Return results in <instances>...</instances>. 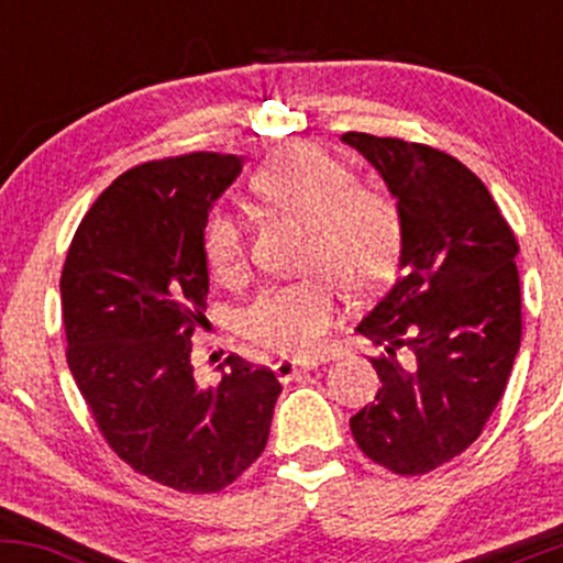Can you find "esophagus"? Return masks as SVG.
Instances as JSON below:
<instances>
[{"label": "esophagus", "instance_id": "34e87169", "mask_svg": "<svg viewBox=\"0 0 563 563\" xmlns=\"http://www.w3.org/2000/svg\"><path fill=\"white\" fill-rule=\"evenodd\" d=\"M314 365H318L314 360H312V363H307V360H280V363L275 365V373H277V378H280V380H290V378L301 376V373L312 371Z\"/></svg>", "mask_w": 563, "mask_h": 563}]
</instances>
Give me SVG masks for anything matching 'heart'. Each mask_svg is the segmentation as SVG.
Wrapping results in <instances>:
<instances>
[{
    "mask_svg": "<svg viewBox=\"0 0 563 563\" xmlns=\"http://www.w3.org/2000/svg\"><path fill=\"white\" fill-rule=\"evenodd\" d=\"M251 190L269 209L307 222L303 269L314 275L256 294L243 312V333L286 357L318 354L339 314L333 280L349 294H373L394 275L402 251L397 200L376 185L357 183L344 161L307 142L275 151L254 172ZM200 249L219 280L235 283L245 275V230L228 211L209 217Z\"/></svg>",
    "mask_w": 563,
    "mask_h": 563,
    "instance_id": "heart-1",
    "label": "heart"
}]
</instances>
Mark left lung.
Returning a JSON list of instances; mask_svg holds the SVG:
<instances>
[{
	"instance_id": "8db88e82",
	"label": "left lung",
	"mask_w": 563,
	"mask_h": 563,
	"mask_svg": "<svg viewBox=\"0 0 563 563\" xmlns=\"http://www.w3.org/2000/svg\"><path fill=\"white\" fill-rule=\"evenodd\" d=\"M376 166L402 214L399 277L357 331L380 346L376 402L352 416L357 448L421 476L482 434L521 344L514 230L468 166L421 142L341 134Z\"/></svg>"
}]
</instances>
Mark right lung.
I'll list each match as a JSON object with an SVG mask.
<instances>
[{"label":"right lung","mask_w":563,"mask_h":563,"mask_svg":"<svg viewBox=\"0 0 563 563\" xmlns=\"http://www.w3.org/2000/svg\"><path fill=\"white\" fill-rule=\"evenodd\" d=\"M243 161L185 153L134 166L100 192L60 275L66 360L115 455L177 493H219L264 452L280 380L230 354L214 389L190 363L206 325L200 235Z\"/></svg>","instance_id":"obj_1"}]
</instances>
